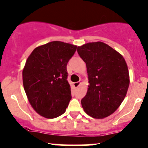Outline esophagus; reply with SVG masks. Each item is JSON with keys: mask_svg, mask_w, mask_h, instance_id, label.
<instances>
[{"mask_svg": "<svg viewBox=\"0 0 148 148\" xmlns=\"http://www.w3.org/2000/svg\"><path fill=\"white\" fill-rule=\"evenodd\" d=\"M81 84V82H75V83H74V86L75 88H77V87H79L80 86Z\"/></svg>", "mask_w": 148, "mask_h": 148, "instance_id": "esophagus-1", "label": "esophagus"}]
</instances>
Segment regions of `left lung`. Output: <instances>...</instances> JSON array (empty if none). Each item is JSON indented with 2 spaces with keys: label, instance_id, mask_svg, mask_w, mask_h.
<instances>
[{
  "label": "left lung",
  "instance_id": "1",
  "mask_svg": "<svg viewBox=\"0 0 148 148\" xmlns=\"http://www.w3.org/2000/svg\"><path fill=\"white\" fill-rule=\"evenodd\" d=\"M77 52L86 64L88 84L82 99L86 114L102 119L114 113L126 96L130 77L125 59L102 42L79 46Z\"/></svg>",
  "mask_w": 148,
  "mask_h": 148
}]
</instances>
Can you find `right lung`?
Here are the masks:
<instances>
[{
  "label": "right lung",
  "instance_id": "1",
  "mask_svg": "<svg viewBox=\"0 0 148 148\" xmlns=\"http://www.w3.org/2000/svg\"><path fill=\"white\" fill-rule=\"evenodd\" d=\"M77 46L53 41L35 48L23 70L25 91L40 116L54 119L66 111L71 99L66 64Z\"/></svg>",
  "mask_w": 148,
  "mask_h": 148
}]
</instances>
